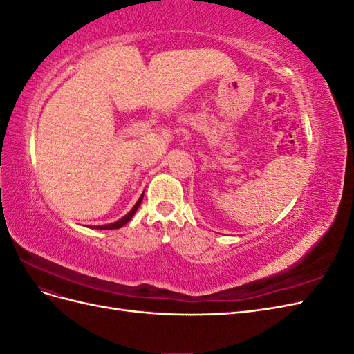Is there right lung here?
Segmentation results:
<instances>
[{
    "instance_id": "add662e5",
    "label": "right lung",
    "mask_w": 354,
    "mask_h": 354,
    "mask_svg": "<svg viewBox=\"0 0 354 354\" xmlns=\"http://www.w3.org/2000/svg\"><path fill=\"white\" fill-rule=\"evenodd\" d=\"M145 195V194H143ZM143 195L138 198V201L136 202V205L133 207V209L128 212V214H125V216L122 217V218H120L118 221H115V223H111V224H103V226H94L93 229H100V230H112V229H120V227H122V226H125V224L130 221L131 218H133V216L136 214V211L138 209V207H140V203H142V201H143Z\"/></svg>"
}]
</instances>
